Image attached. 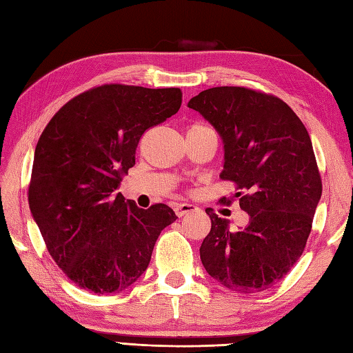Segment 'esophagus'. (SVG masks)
I'll list each match as a JSON object with an SVG mask.
<instances>
[{
	"label": "esophagus",
	"instance_id": "obj_1",
	"mask_svg": "<svg viewBox=\"0 0 353 353\" xmlns=\"http://www.w3.org/2000/svg\"><path fill=\"white\" fill-rule=\"evenodd\" d=\"M197 206L196 205H191V203H179L174 206V212L177 216H183L186 214H191V212H196L197 211Z\"/></svg>",
	"mask_w": 353,
	"mask_h": 353
}]
</instances>
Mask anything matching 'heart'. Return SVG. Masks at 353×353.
I'll return each mask as SVG.
<instances>
[{
    "mask_svg": "<svg viewBox=\"0 0 353 353\" xmlns=\"http://www.w3.org/2000/svg\"><path fill=\"white\" fill-rule=\"evenodd\" d=\"M199 127H205V125H201V124H194V125H191L190 129H199Z\"/></svg>",
    "mask_w": 353,
    "mask_h": 353,
    "instance_id": "1",
    "label": "heart"
}]
</instances>
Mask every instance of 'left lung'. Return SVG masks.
Wrapping results in <instances>:
<instances>
[{
	"label": "left lung",
	"instance_id": "obj_1",
	"mask_svg": "<svg viewBox=\"0 0 353 353\" xmlns=\"http://www.w3.org/2000/svg\"><path fill=\"white\" fill-rule=\"evenodd\" d=\"M224 144L220 177L236 185L250 220L230 230L211 208V232L200 247L206 272L238 292L268 290L302 256L321 197L312 142L287 103L243 86L211 88L192 97ZM230 203L229 199H221Z\"/></svg>",
	"mask_w": 353,
	"mask_h": 353
}]
</instances>
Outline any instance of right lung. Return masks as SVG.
Here are the masks:
<instances>
[{
  "label": "right lung",
  "mask_w": 353,
  "mask_h": 353,
  "mask_svg": "<svg viewBox=\"0 0 353 353\" xmlns=\"http://www.w3.org/2000/svg\"><path fill=\"white\" fill-rule=\"evenodd\" d=\"M179 88L101 85L56 112L34 150L28 205L45 245L80 288L108 294L145 272L161 232L176 221L163 203L141 209L115 190L150 127L177 114Z\"/></svg>",
  "instance_id": "right-lung-1"
}]
</instances>
